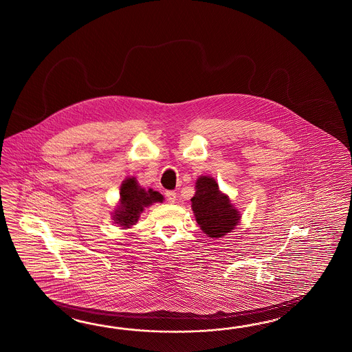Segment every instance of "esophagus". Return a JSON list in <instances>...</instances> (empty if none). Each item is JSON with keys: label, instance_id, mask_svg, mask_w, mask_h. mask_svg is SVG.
<instances>
[{"label": "esophagus", "instance_id": "esophagus-1", "mask_svg": "<svg viewBox=\"0 0 352 352\" xmlns=\"http://www.w3.org/2000/svg\"><path fill=\"white\" fill-rule=\"evenodd\" d=\"M165 197H166V199H168L170 204H174L175 199H177V193H175L174 190H166V192H165Z\"/></svg>", "mask_w": 352, "mask_h": 352}]
</instances>
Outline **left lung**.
Masks as SVG:
<instances>
[{
  "label": "left lung",
  "instance_id": "1",
  "mask_svg": "<svg viewBox=\"0 0 352 352\" xmlns=\"http://www.w3.org/2000/svg\"><path fill=\"white\" fill-rule=\"evenodd\" d=\"M190 202L196 221L210 238H223L235 229L241 219L229 196L223 193L217 182L208 175H201L196 180V193Z\"/></svg>",
  "mask_w": 352,
  "mask_h": 352
}]
</instances>
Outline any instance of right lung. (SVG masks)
Segmentation results:
<instances>
[{
	"instance_id": "right-lung-1",
	"label": "right lung",
	"mask_w": 352,
	"mask_h": 352,
	"mask_svg": "<svg viewBox=\"0 0 352 352\" xmlns=\"http://www.w3.org/2000/svg\"><path fill=\"white\" fill-rule=\"evenodd\" d=\"M163 195H160L157 190L151 188L146 190L138 184L135 177H129L122 182L120 202L113 211V220L120 228L129 229L138 223L140 214L144 212L145 207L151 206L156 202H163Z\"/></svg>"
}]
</instances>
